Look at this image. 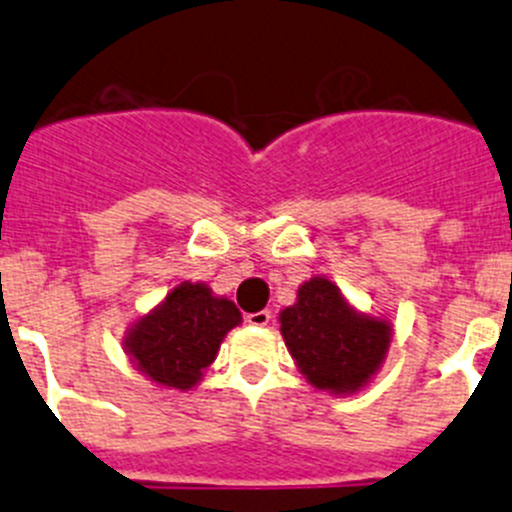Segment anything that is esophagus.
Wrapping results in <instances>:
<instances>
[{
  "label": "esophagus",
  "instance_id": "esophagus-1",
  "mask_svg": "<svg viewBox=\"0 0 512 512\" xmlns=\"http://www.w3.org/2000/svg\"><path fill=\"white\" fill-rule=\"evenodd\" d=\"M245 320L250 322V325H255V327H265V325H270V320H272V312H270V310L250 312V315H247Z\"/></svg>",
  "mask_w": 512,
  "mask_h": 512
}]
</instances>
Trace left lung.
Here are the masks:
<instances>
[{
	"label": "left lung",
	"instance_id": "left-lung-1",
	"mask_svg": "<svg viewBox=\"0 0 512 512\" xmlns=\"http://www.w3.org/2000/svg\"><path fill=\"white\" fill-rule=\"evenodd\" d=\"M280 332L302 375L317 390L350 395L370 382L385 360L390 322L360 315L327 277H312L297 302L280 312Z\"/></svg>",
	"mask_w": 512,
	"mask_h": 512
}]
</instances>
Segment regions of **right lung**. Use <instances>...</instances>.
I'll return each instance as SVG.
<instances>
[{
  "label": "right lung",
  "mask_w": 512,
  "mask_h": 512,
  "mask_svg": "<svg viewBox=\"0 0 512 512\" xmlns=\"http://www.w3.org/2000/svg\"><path fill=\"white\" fill-rule=\"evenodd\" d=\"M240 322L235 302L215 297L202 282H180L162 305L130 327L124 347L137 370L157 385L190 390Z\"/></svg>",
  "instance_id": "add662e5"
}]
</instances>
